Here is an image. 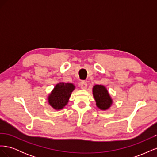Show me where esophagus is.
<instances>
[{"mask_svg":"<svg viewBox=\"0 0 157 157\" xmlns=\"http://www.w3.org/2000/svg\"><path fill=\"white\" fill-rule=\"evenodd\" d=\"M80 88H81L82 90H86L87 88L88 84H87L86 82L82 81L81 82H80Z\"/></svg>","mask_w":157,"mask_h":157,"instance_id":"34e87169","label":"esophagus"}]
</instances>
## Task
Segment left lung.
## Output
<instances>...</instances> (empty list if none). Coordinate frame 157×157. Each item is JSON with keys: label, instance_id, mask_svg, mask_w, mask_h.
Instances as JSON below:
<instances>
[{"label": "left lung", "instance_id": "obj_1", "mask_svg": "<svg viewBox=\"0 0 157 157\" xmlns=\"http://www.w3.org/2000/svg\"><path fill=\"white\" fill-rule=\"evenodd\" d=\"M92 92L96 102V106L99 109L105 111L111 107L113 104V99L105 86L99 84L95 85L93 86Z\"/></svg>", "mask_w": 157, "mask_h": 157}]
</instances>
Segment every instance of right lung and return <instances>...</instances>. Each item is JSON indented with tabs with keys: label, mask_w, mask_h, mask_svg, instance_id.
<instances>
[{
	"label": "right lung",
	"mask_w": 157,
	"mask_h": 157,
	"mask_svg": "<svg viewBox=\"0 0 157 157\" xmlns=\"http://www.w3.org/2000/svg\"><path fill=\"white\" fill-rule=\"evenodd\" d=\"M75 88V85L72 83L57 84L48 96L50 105L56 110L62 109L68 103L71 93Z\"/></svg>",
	"instance_id": "add662e5"
}]
</instances>
